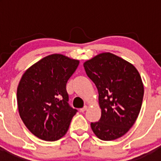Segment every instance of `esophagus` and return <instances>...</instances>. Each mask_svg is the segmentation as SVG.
Segmentation results:
<instances>
[{"label": "esophagus", "mask_w": 161, "mask_h": 161, "mask_svg": "<svg viewBox=\"0 0 161 161\" xmlns=\"http://www.w3.org/2000/svg\"><path fill=\"white\" fill-rule=\"evenodd\" d=\"M87 109H88V106H84L83 108H81V109H80V111L81 112V113H84L85 110H87Z\"/></svg>", "instance_id": "obj_1"}]
</instances>
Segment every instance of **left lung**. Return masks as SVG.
<instances>
[{"label":"left lung","instance_id":"left-lung-1","mask_svg":"<svg viewBox=\"0 0 161 161\" xmlns=\"http://www.w3.org/2000/svg\"><path fill=\"white\" fill-rule=\"evenodd\" d=\"M84 68L98 91L100 120L91 123L97 138L110 141L124 136L136 123L143 102V84L136 67L109 52L85 61Z\"/></svg>","mask_w":161,"mask_h":161}]
</instances>
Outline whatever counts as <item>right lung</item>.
<instances>
[{"label": "right lung", "mask_w": 161, "mask_h": 161, "mask_svg": "<svg viewBox=\"0 0 161 161\" xmlns=\"http://www.w3.org/2000/svg\"><path fill=\"white\" fill-rule=\"evenodd\" d=\"M78 59L52 54L24 72L17 89L19 115L36 137L55 141L67 133L76 109L68 105L66 84L79 65Z\"/></svg>", "instance_id": "right-lung-1"}]
</instances>
